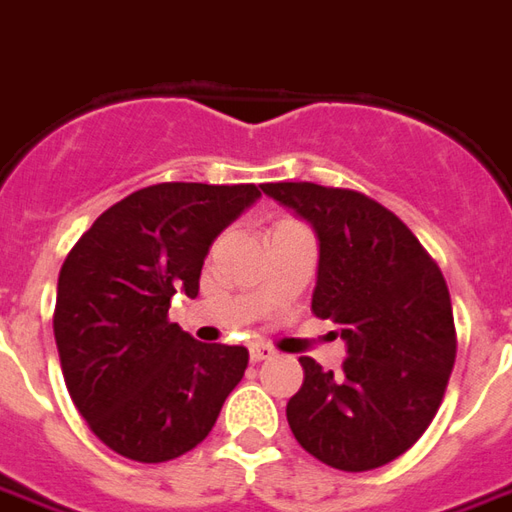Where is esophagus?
I'll use <instances>...</instances> for the list:
<instances>
[{"instance_id":"1","label":"esophagus","mask_w":512,"mask_h":512,"mask_svg":"<svg viewBox=\"0 0 512 512\" xmlns=\"http://www.w3.org/2000/svg\"><path fill=\"white\" fill-rule=\"evenodd\" d=\"M277 352L271 349V346H266V343H255L252 349H249V357L255 360V363H260V360H268V357H274Z\"/></svg>"}]
</instances>
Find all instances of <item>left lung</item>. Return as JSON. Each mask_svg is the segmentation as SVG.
Listing matches in <instances>:
<instances>
[{"mask_svg":"<svg viewBox=\"0 0 512 512\" xmlns=\"http://www.w3.org/2000/svg\"><path fill=\"white\" fill-rule=\"evenodd\" d=\"M260 188L316 232L310 307L335 321L346 341L335 374L299 357L305 382L285 410L293 438L341 471L385 466L430 427L455 366V318L441 268L391 210L357 191L313 182Z\"/></svg>","mask_w":512,"mask_h":512,"instance_id":"left-lung-1","label":"left lung"}]
</instances>
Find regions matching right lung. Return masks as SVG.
<instances>
[{
    "label": "right lung",
    "instance_id": "1",
    "mask_svg": "<svg viewBox=\"0 0 512 512\" xmlns=\"http://www.w3.org/2000/svg\"><path fill=\"white\" fill-rule=\"evenodd\" d=\"M257 199L255 185H149L107 207L60 268L66 388L121 457L163 463L191 452L244 377V346L194 341L169 307L174 293H199L210 244Z\"/></svg>",
    "mask_w": 512,
    "mask_h": 512
}]
</instances>
